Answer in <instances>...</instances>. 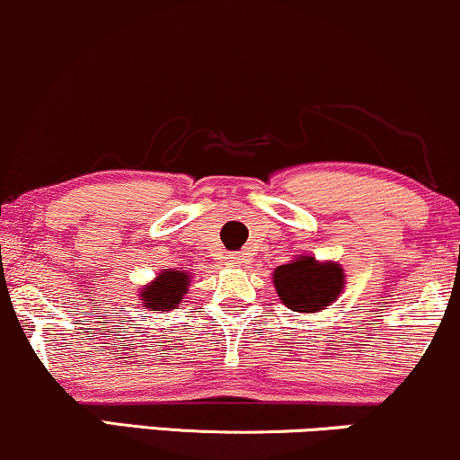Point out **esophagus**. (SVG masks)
<instances>
[{
	"label": "esophagus",
	"instance_id": "obj_1",
	"mask_svg": "<svg viewBox=\"0 0 460 460\" xmlns=\"http://www.w3.org/2000/svg\"><path fill=\"white\" fill-rule=\"evenodd\" d=\"M225 259H226V263H229V265H240V263H243V257H242L240 252H229Z\"/></svg>",
	"mask_w": 460,
	"mask_h": 460
}]
</instances>
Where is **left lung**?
I'll return each instance as SVG.
<instances>
[{
    "label": "left lung",
    "mask_w": 460,
    "mask_h": 460,
    "mask_svg": "<svg viewBox=\"0 0 460 460\" xmlns=\"http://www.w3.org/2000/svg\"><path fill=\"white\" fill-rule=\"evenodd\" d=\"M344 270L341 265L321 263L314 257H299L288 261L273 271V287L278 297L288 310L314 314L327 310L340 297L344 288Z\"/></svg>",
    "instance_id": "left-lung-1"
}]
</instances>
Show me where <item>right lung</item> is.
Returning <instances> with one entry per match:
<instances>
[{
  "mask_svg": "<svg viewBox=\"0 0 460 460\" xmlns=\"http://www.w3.org/2000/svg\"><path fill=\"white\" fill-rule=\"evenodd\" d=\"M189 290V273L178 270H165L146 284L139 293V304L153 312H170L182 301V295Z\"/></svg>",
  "mask_w": 460,
  "mask_h": 460,
  "instance_id": "right-lung-1",
  "label": "right lung"
}]
</instances>
